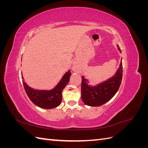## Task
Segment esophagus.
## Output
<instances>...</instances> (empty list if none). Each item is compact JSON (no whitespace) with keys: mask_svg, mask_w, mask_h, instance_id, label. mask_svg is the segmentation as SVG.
Returning <instances> with one entry per match:
<instances>
[{"mask_svg":"<svg viewBox=\"0 0 148 148\" xmlns=\"http://www.w3.org/2000/svg\"><path fill=\"white\" fill-rule=\"evenodd\" d=\"M72 70H73V71H77V66H76V65H73V67H72Z\"/></svg>","mask_w":148,"mask_h":148,"instance_id":"esophagus-1","label":"esophagus"}]
</instances>
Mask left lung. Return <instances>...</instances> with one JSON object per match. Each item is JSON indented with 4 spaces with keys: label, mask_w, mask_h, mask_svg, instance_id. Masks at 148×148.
<instances>
[{
    "label": "left lung",
    "mask_w": 148,
    "mask_h": 148,
    "mask_svg": "<svg viewBox=\"0 0 148 148\" xmlns=\"http://www.w3.org/2000/svg\"><path fill=\"white\" fill-rule=\"evenodd\" d=\"M117 47L121 52L118 45ZM122 63L121 60L119 69L112 77L95 86L89 85L88 80L82 76V99L84 104L89 106L98 107L110 100L119 90L122 79Z\"/></svg>",
    "instance_id": "left-lung-1"
}]
</instances>
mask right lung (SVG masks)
Instances as JSON below:
<instances>
[{"label": "right lung", "mask_w": 148, "mask_h": 148, "mask_svg": "<svg viewBox=\"0 0 148 148\" xmlns=\"http://www.w3.org/2000/svg\"><path fill=\"white\" fill-rule=\"evenodd\" d=\"M70 70L62 77L56 86L50 90H39L31 88L27 84L23 77V84L25 91L33 103L42 109H51L55 108L61 104L62 92L70 81L71 76Z\"/></svg>", "instance_id": "obj_1"}]
</instances>
